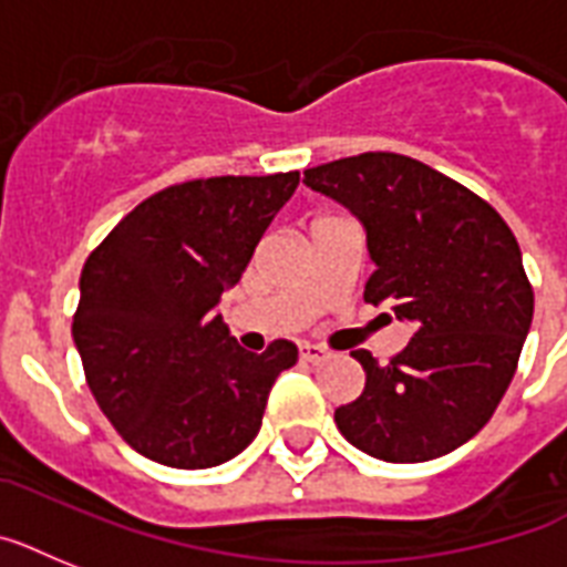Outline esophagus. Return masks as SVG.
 Listing matches in <instances>:
<instances>
[{
	"instance_id": "34e87169",
	"label": "esophagus",
	"mask_w": 567,
	"mask_h": 567,
	"mask_svg": "<svg viewBox=\"0 0 567 567\" xmlns=\"http://www.w3.org/2000/svg\"><path fill=\"white\" fill-rule=\"evenodd\" d=\"M299 358L308 363H317L323 361V358H329V352H326L323 347H315V343H302V347H299Z\"/></svg>"
}]
</instances>
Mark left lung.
I'll use <instances>...</instances> for the list:
<instances>
[{
	"mask_svg": "<svg viewBox=\"0 0 567 567\" xmlns=\"http://www.w3.org/2000/svg\"><path fill=\"white\" fill-rule=\"evenodd\" d=\"M367 229L363 302H390L413 338L390 363L355 349L367 384L334 411L370 457L425 463L481 431L507 393L533 320L513 229L483 197L413 156L367 151L306 172Z\"/></svg>",
	"mask_w": 567,
	"mask_h": 567,
	"instance_id": "8db88e82",
	"label": "left lung"
}]
</instances>
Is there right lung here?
<instances>
[{"mask_svg":"<svg viewBox=\"0 0 567 567\" xmlns=\"http://www.w3.org/2000/svg\"><path fill=\"white\" fill-rule=\"evenodd\" d=\"M297 186L299 172L174 183L90 252L72 338L101 413L142 457L209 468L259 434L297 347L247 352L215 306Z\"/></svg>","mask_w":567,"mask_h":567,"instance_id":"1","label":"right lung"}]
</instances>
